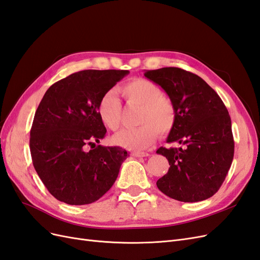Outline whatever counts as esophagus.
<instances>
[{
    "mask_svg": "<svg viewBox=\"0 0 260 260\" xmlns=\"http://www.w3.org/2000/svg\"><path fill=\"white\" fill-rule=\"evenodd\" d=\"M133 155L136 158H144V157H148V155H150L148 152H134Z\"/></svg>",
    "mask_w": 260,
    "mask_h": 260,
    "instance_id": "1",
    "label": "esophagus"
}]
</instances>
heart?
Returning <instances> with one entry per match:
<instances>
[{"label":"heart","instance_id":"1","mask_svg":"<svg viewBox=\"0 0 260 260\" xmlns=\"http://www.w3.org/2000/svg\"><path fill=\"white\" fill-rule=\"evenodd\" d=\"M121 92L129 105L142 108L137 128L122 129L112 137V143L128 150H142L153 144L160 136L168 135L176 122L173 101L163 94L162 89L146 78H135L121 87ZM97 112L103 125L115 131L121 124L122 106L113 90L103 93L98 102Z\"/></svg>","mask_w":260,"mask_h":260}]
</instances>
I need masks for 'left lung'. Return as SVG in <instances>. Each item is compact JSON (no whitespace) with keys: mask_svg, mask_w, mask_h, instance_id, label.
I'll list each match as a JSON object with an SVG mask.
<instances>
[{"mask_svg":"<svg viewBox=\"0 0 260 260\" xmlns=\"http://www.w3.org/2000/svg\"><path fill=\"white\" fill-rule=\"evenodd\" d=\"M144 75L167 92L176 109V122L157 153L169 161L158 188L184 203L202 202L216 194L234 155L231 117L221 98L206 81L179 68L146 71Z\"/></svg>","mask_w":260,"mask_h":260,"instance_id":"obj_1","label":"left lung"}]
</instances>
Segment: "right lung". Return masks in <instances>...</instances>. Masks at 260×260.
Instances as JSON below:
<instances>
[{
    "instance_id": "1",
    "label": "right lung",
    "mask_w": 260,
    "mask_h": 260,
    "mask_svg": "<svg viewBox=\"0 0 260 260\" xmlns=\"http://www.w3.org/2000/svg\"><path fill=\"white\" fill-rule=\"evenodd\" d=\"M128 71L86 70L44 93L30 131L34 167L50 194L69 205L91 204L112 187L127 151L95 146L107 129L97 112L101 95ZM87 144L92 146L85 150Z\"/></svg>"
}]
</instances>
